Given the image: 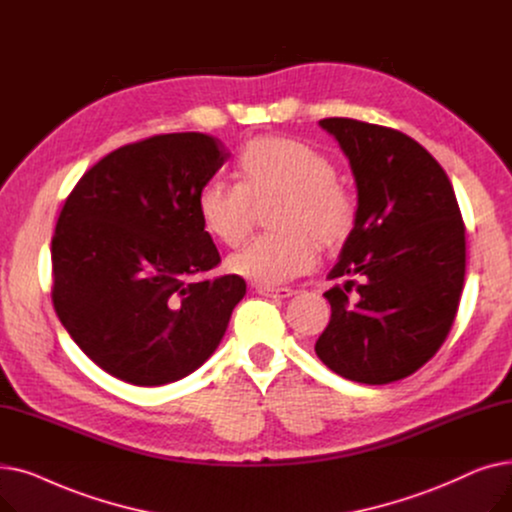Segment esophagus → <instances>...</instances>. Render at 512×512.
<instances>
[{"label":"esophagus","mask_w":512,"mask_h":512,"mask_svg":"<svg viewBox=\"0 0 512 512\" xmlns=\"http://www.w3.org/2000/svg\"><path fill=\"white\" fill-rule=\"evenodd\" d=\"M255 290L263 297H270V299H288L294 294L292 288H274V286H255Z\"/></svg>","instance_id":"esophagus-1"}]
</instances>
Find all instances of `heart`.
Wrapping results in <instances>:
<instances>
[{"label":"heart","instance_id":"b5f03b06","mask_svg":"<svg viewBox=\"0 0 512 512\" xmlns=\"http://www.w3.org/2000/svg\"><path fill=\"white\" fill-rule=\"evenodd\" d=\"M240 182L209 180L197 195L203 230L226 247L251 230L255 203L278 199L272 224L228 261L230 272L251 282L282 284L309 272L319 243L338 249L357 224V201L336 182L332 161L307 143L284 137L253 139L238 157Z\"/></svg>","mask_w":512,"mask_h":512}]
</instances>
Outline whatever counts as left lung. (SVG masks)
<instances>
[{
    "instance_id": "obj_1",
    "label": "left lung",
    "mask_w": 512,
    "mask_h": 512,
    "mask_svg": "<svg viewBox=\"0 0 512 512\" xmlns=\"http://www.w3.org/2000/svg\"><path fill=\"white\" fill-rule=\"evenodd\" d=\"M357 182V224L324 297L315 353L334 373L380 386L407 378L446 340L465 282V224L438 161L400 130L324 118Z\"/></svg>"
}]
</instances>
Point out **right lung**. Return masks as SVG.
Wrapping results in <instances>:
<instances>
[{"label": "right lung", "instance_id": "add662e5", "mask_svg": "<svg viewBox=\"0 0 512 512\" xmlns=\"http://www.w3.org/2000/svg\"><path fill=\"white\" fill-rule=\"evenodd\" d=\"M230 157L203 132L155 134L83 174L51 238V301L93 363L134 386L176 382L218 348L240 276L205 278L220 253L197 195Z\"/></svg>", "mask_w": 512, "mask_h": 512}]
</instances>
